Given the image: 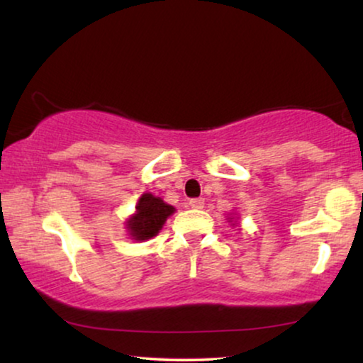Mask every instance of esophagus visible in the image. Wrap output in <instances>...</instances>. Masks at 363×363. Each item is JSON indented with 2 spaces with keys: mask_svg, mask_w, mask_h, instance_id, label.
I'll return each mask as SVG.
<instances>
[{
  "mask_svg": "<svg viewBox=\"0 0 363 363\" xmlns=\"http://www.w3.org/2000/svg\"><path fill=\"white\" fill-rule=\"evenodd\" d=\"M190 208L193 209H203L204 208V199L203 198H194V199H190Z\"/></svg>",
  "mask_w": 363,
  "mask_h": 363,
  "instance_id": "obj_1",
  "label": "esophagus"
}]
</instances>
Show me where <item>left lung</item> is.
<instances>
[{
    "instance_id": "left-lung-1",
    "label": "left lung",
    "mask_w": 363,
    "mask_h": 363,
    "mask_svg": "<svg viewBox=\"0 0 363 363\" xmlns=\"http://www.w3.org/2000/svg\"><path fill=\"white\" fill-rule=\"evenodd\" d=\"M228 220L230 223V225H238V224H239V223H238L239 218H233V216H230V214L228 216Z\"/></svg>"
}]
</instances>
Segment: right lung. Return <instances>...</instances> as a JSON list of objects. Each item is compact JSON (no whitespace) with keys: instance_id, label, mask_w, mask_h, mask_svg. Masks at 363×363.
Here are the masks:
<instances>
[{"instance_id":"add662e5","label":"right lung","mask_w":363,"mask_h":363,"mask_svg":"<svg viewBox=\"0 0 363 363\" xmlns=\"http://www.w3.org/2000/svg\"><path fill=\"white\" fill-rule=\"evenodd\" d=\"M177 209L152 193H144L135 204V211L125 220L128 235L134 240H149L155 238Z\"/></svg>"}]
</instances>
